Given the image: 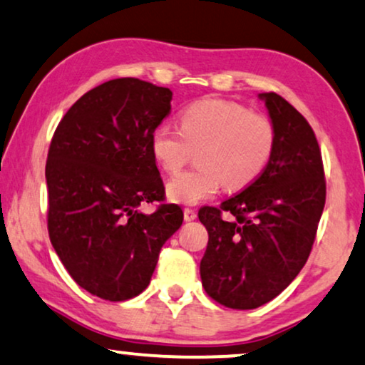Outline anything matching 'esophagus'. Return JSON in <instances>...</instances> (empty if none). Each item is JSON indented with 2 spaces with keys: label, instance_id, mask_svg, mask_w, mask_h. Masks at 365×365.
I'll use <instances>...</instances> for the list:
<instances>
[{
  "label": "esophagus",
  "instance_id": "obj_1",
  "mask_svg": "<svg viewBox=\"0 0 365 365\" xmlns=\"http://www.w3.org/2000/svg\"><path fill=\"white\" fill-rule=\"evenodd\" d=\"M183 218H185L187 222L195 220V218H197V212L193 210V208H185V210H183Z\"/></svg>",
  "mask_w": 365,
  "mask_h": 365
}]
</instances>
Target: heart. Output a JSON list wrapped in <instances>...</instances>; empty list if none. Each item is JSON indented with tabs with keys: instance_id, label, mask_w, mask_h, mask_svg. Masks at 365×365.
<instances>
[{
	"instance_id": "b5f03b06",
	"label": "heart",
	"mask_w": 365,
	"mask_h": 365,
	"mask_svg": "<svg viewBox=\"0 0 365 365\" xmlns=\"http://www.w3.org/2000/svg\"><path fill=\"white\" fill-rule=\"evenodd\" d=\"M275 126L264 113L227 100H200L180 113V128L160 123L152 152L168 173L185 165L195 150L197 167L170 178L167 193L177 203L210 198L220 185L237 192L255 182L275 148Z\"/></svg>"
}]
</instances>
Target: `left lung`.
Here are the masks:
<instances>
[{
    "label": "left lung",
    "mask_w": 365,
    "mask_h": 365,
    "mask_svg": "<svg viewBox=\"0 0 365 365\" xmlns=\"http://www.w3.org/2000/svg\"><path fill=\"white\" fill-rule=\"evenodd\" d=\"M275 126L264 172L218 207H202L208 232L202 285L215 302L249 310L292 282L312 250L325 205L324 163L309 121L280 95L260 93Z\"/></svg>",
    "instance_id": "left-lung-1"
}]
</instances>
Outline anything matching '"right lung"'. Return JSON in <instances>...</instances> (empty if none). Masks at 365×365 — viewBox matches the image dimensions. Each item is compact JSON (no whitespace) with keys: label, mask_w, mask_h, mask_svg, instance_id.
Segmentation results:
<instances>
[{"label":"right lung","mask_w":365,"mask_h":365,"mask_svg":"<svg viewBox=\"0 0 365 365\" xmlns=\"http://www.w3.org/2000/svg\"><path fill=\"white\" fill-rule=\"evenodd\" d=\"M172 91L116 78L66 111L46 160L48 233L80 287L121 302L148 287L165 242L183 222L165 200L152 133L172 110ZM160 201L150 216L138 207Z\"/></svg>","instance_id":"right-lung-1"}]
</instances>
